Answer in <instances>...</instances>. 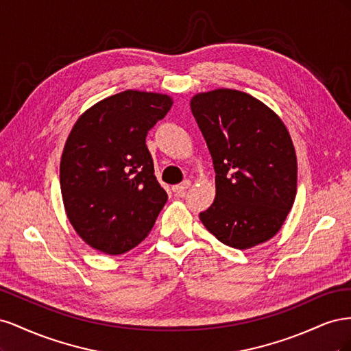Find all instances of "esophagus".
Instances as JSON below:
<instances>
[{
    "label": "esophagus",
    "instance_id": "esophagus-1",
    "mask_svg": "<svg viewBox=\"0 0 351 351\" xmlns=\"http://www.w3.org/2000/svg\"><path fill=\"white\" fill-rule=\"evenodd\" d=\"M192 186V182H190V180H184V182L182 183V184H177V186H174L173 187V192L176 193V196H184L186 195V190Z\"/></svg>",
    "mask_w": 351,
    "mask_h": 351
}]
</instances>
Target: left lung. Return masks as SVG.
Masks as SVG:
<instances>
[{
    "mask_svg": "<svg viewBox=\"0 0 351 351\" xmlns=\"http://www.w3.org/2000/svg\"><path fill=\"white\" fill-rule=\"evenodd\" d=\"M190 108L215 169L217 195L202 224L221 243L250 249L272 239L297 192V158L282 120L234 89L197 93Z\"/></svg>",
    "mask_w": 351,
    "mask_h": 351,
    "instance_id": "obj_1",
    "label": "left lung"
}]
</instances>
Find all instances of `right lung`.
I'll return each instance as SVG.
<instances>
[{
    "instance_id": "right-lung-1",
    "label": "right lung",
    "mask_w": 351,
    "mask_h": 351,
    "mask_svg": "<svg viewBox=\"0 0 351 351\" xmlns=\"http://www.w3.org/2000/svg\"><path fill=\"white\" fill-rule=\"evenodd\" d=\"M173 105L168 95L124 90L84 111L60 162L66 214L90 247L121 254L152 230L168 199L146 134Z\"/></svg>"
}]
</instances>
